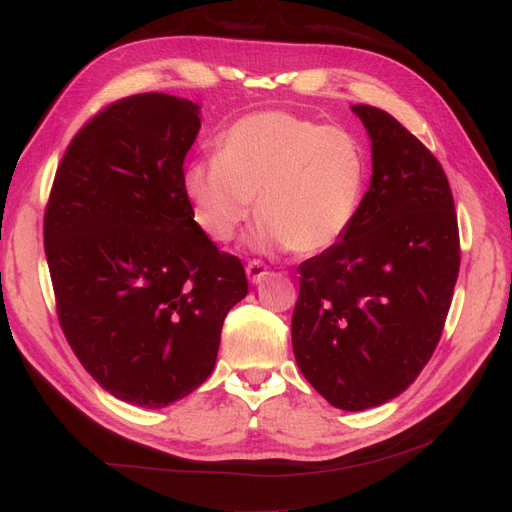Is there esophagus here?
I'll use <instances>...</instances> for the list:
<instances>
[{
  "label": "esophagus",
  "instance_id": "34e87169",
  "mask_svg": "<svg viewBox=\"0 0 512 512\" xmlns=\"http://www.w3.org/2000/svg\"><path fill=\"white\" fill-rule=\"evenodd\" d=\"M245 273H247V280H250L252 284H260L267 277L265 262L256 260V258L250 260V262H247V267H245Z\"/></svg>",
  "mask_w": 512,
  "mask_h": 512
}]
</instances>
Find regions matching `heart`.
Listing matches in <instances>:
<instances>
[{
    "mask_svg": "<svg viewBox=\"0 0 512 512\" xmlns=\"http://www.w3.org/2000/svg\"><path fill=\"white\" fill-rule=\"evenodd\" d=\"M367 190V153L350 130L288 111L237 119L220 136L215 158L183 173L196 226L230 243L256 200L254 243L318 254L346 237Z\"/></svg>",
    "mask_w": 512,
    "mask_h": 512,
    "instance_id": "heart-1",
    "label": "heart"
}]
</instances>
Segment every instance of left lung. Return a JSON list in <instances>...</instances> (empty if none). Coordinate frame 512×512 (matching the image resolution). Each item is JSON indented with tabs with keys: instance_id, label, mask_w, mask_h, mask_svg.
Here are the masks:
<instances>
[{
	"instance_id": "obj_1",
	"label": "left lung",
	"mask_w": 512,
	"mask_h": 512,
	"mask_svg": "<svg viewBox=\"0 0 512 512\" xmlns=\"http://www.w3.org/2000/svg\"><path fill=\"white\" fill-rule=\"evenodd\" d=\"M374 173L346 237L299 265L294 359L339 410L397 397L436 350L459 275V226L438 158L382 108L354 104Z\"/></svg>"
}]
</instances>
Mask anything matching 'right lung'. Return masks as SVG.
Wrapping results in <instances>:
<instances>
[{"label": "right lung", "mask_w": 512, "mask_h": 512, "mask_svg": "<svg viewBox=\"0 0 512 512\" xmlns=\"http://www.w3.org/2000/svg\"><path fill=\"white\" fill-rule=\"evenodd\" d=\"M198 106L138 94L104 106L70 141L44 209L57 318L104 391L143 408L190 395L215 367L241 260L194 222L183 160Z\"/></svg>", "instance_id": "right-lung-1"}]
</instances>
